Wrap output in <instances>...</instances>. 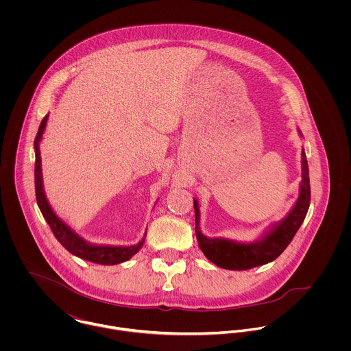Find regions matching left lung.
Listing matches in <instances>:
<instances>
[{
  "mask_svg": "<svg viewBox=\"0 0 351 351\" xmlns=\"http://www.w3.org/2000/svg\"><path fill=\"white\" fill-rule=\"evenodd\" d=\"M299 135L302 138L300 130ZM311 201L308 162L304 149L301 150V182L299 197L291 210L280 221L271 223L259 239L254 242H238L227 238H209L200 230V208L199 201L195 199L196 213V237L199 247L204 255L216 266L227 270H247L256 266L266 265L274 261L288 247L300 228Z\"/></svg>",
  "mask_w": 351,
  "mask_h": 351,
  "instance_id": "8db88e82",
  "label": "left lung"
}]
</instances>
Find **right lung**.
<instances>
[{"mask_svg": "<svg viewBox=\"0 0 351 351\" xmlns=\"http://www.w3.org/2000/svg\"><path fill=\"white\" fill-rule=\"evenodd\" d=\"M49 114L42 120L35 143V192L39 209L50 226L51 231L53 232L58 242L73 255L82 258L85 261H90L100 265H117L131 259L138 251L142 249L145 243V238L131 246H112V245H97L90 243L78 235L63 219H60L53 209L51 208L50 202L47 200L45 186H43V174H42V156H40V142L43 139V134L47 125Z\"/></svg>", "mask_w": 351, "mask_h": 351, "instance_id": "obj_1", "label": "right lung"}]
</instances>
